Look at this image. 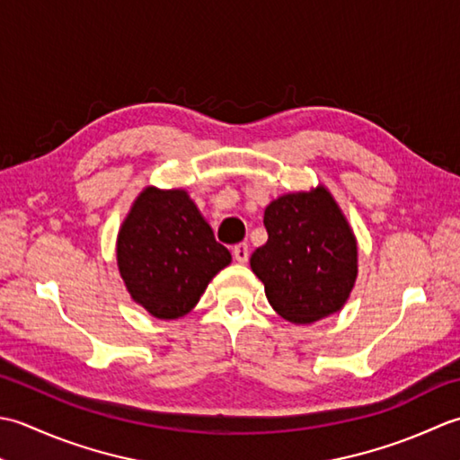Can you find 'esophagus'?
Masks as SVG:
<instances>
[{"mask_svg": "<svg viewBox=\"0 0 460 460\" xmlns=\"http://www.w3.org/2000/svg\"><path fill=\"white\" fill-rule=\"evenodd\" d=\"M234 260L238 261V264H246L248 258H250V250H248V243H238V246H234L232 250Z\"/></svg>", "mask_w": 460, "mask_h": 460, "instance_id": "1", "label": "esophagus"}]
</instances>
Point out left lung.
I'll list each match as a JSON object with an SVG mask.
<instances>
[{
	"instance_id": "1",
	"label": "left lung",
	"mask_w": 460,
	"mask_h": 460,
	"mask_svg": "<svg viewBox=\"0 0 460 460\" xmlns=\"http://www.w3.org/2000/svg\"><path fill=\"white\" fill-rule=\"evenodd\" d=\"M268 242L250 258L270 305L292 323L340 312L358 278V242L330 190L284 194L264 212Z\"/></svg>"
}]
</instances>
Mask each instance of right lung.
I'll return each mask as SVG.
<instances>
[{"instance_id": "obj_1", "label": "right lung", "mask_w": 460, "mask_h": 460, "mask_svg": "<svg viewBox=\"0 0 460 460\" xmlns=\"http://www.w3.org/2000/svg\"><path fill=\"white\" fill-rule=\"evenodd\" d=\"M230 261L228 248L182 189L146 186L117 236L120 278L130 297L158 320L189 314Z\"/></svg>"}]
</instances>
